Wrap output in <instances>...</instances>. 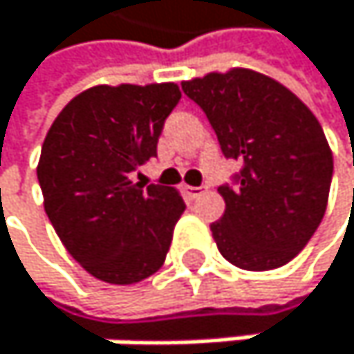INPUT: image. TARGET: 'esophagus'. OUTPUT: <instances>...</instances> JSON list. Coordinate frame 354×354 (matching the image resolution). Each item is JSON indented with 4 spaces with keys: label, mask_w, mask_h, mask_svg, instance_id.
<instances>
[{
    "label": "esophagus",
    "mask_w": 354,
    "mask_h": 354,
    "mask_svg": "<svg viewBox=\"0 0 354 354\" xmlns=\"http://www.w3.org/2000/svg\"><path fill=\"white\" fill-rule=\"evenodd\" d=\"M183 193H185L189 199H197V197L203 195V187H189V185H185V187H183Z\"/></svg>",
    "instance_id": "obj_1"
}]
</instances>
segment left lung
Returning <instances> with one entry per match:
<instances>
[{
	"instance_id": "left-lung-1",
	"label": "left lung",
	"mask_w": 354,
	"mask_h": 354,
	"mask_svg": "<svg viewBox=\"0 0 354 354\" xmlns=\"http://www.w3.org/2000/svg\"><path fill=\"white\" fill-rule=\"evenodd\" d=\"M227 159L242 169L218 187L225 214L212 238L229 263L266 272L289 263L323 221L333 157L317 116L270 76L236 67L183 82Z\"/></svg>"
}]
</instances>
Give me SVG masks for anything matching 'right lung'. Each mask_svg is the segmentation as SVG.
I'll return each instance as SVG.
<instances>
[{
  "label": "right lung",
  "instance_id": "1",
  "mask_svg": "<svg viewBox=\"0 0 354 354\" xmlns=\"http://www.w3.org/2000/svg\"><path fill=\"white\" fill-rule=\"evenodd\" d=\"M180 88L100 84L82 91L50 125L37 163L44 210L74 259L95 278L133 284L165 261L185 212L178 191L133 183Z\"/></svg>",
  "mask_w": 354,
  "mask_h": 354
}]
</instances>
